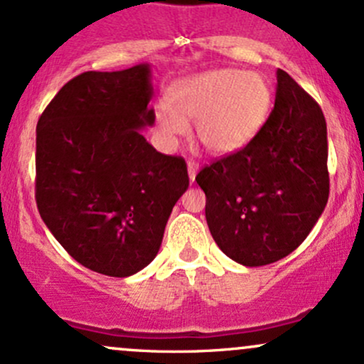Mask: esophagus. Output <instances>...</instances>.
Masks as SVG:
<instances>
[{
  "mask_svg": "<svg viewBox=\"0 0 364 364\" xmlns=\"http://www.w3.org/2000/svg\"><path fill=\"white\" fill-rule=\"evenodd\" d=\"M196 173H198V164L195 161H188V176H190V181H195Z\"/></svg>",
  "mask_w": 364,
  "mask_h": 364,
  "instance_id": "esophagus-1",
  "label": "esophagus"
}]
</instances>
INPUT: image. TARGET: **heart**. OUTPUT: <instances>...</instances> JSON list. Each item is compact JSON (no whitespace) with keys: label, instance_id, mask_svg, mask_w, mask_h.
I'll use <instances>...</instances> for the list:
<instances>
[{"label":"heart","instance_id":"b5f03b06","mask_svg":"<svg viewBox=\"0 0 364 364\" xmlns=\"http://www.w3.org/2000/svg\"><path fill=\"white\" fill-rule=\"evenodd\" d=\"M272 87L257 72L217 68L193 75L171 89L169 102H159L161 135L173 141L195 119V136L215 156L240 152L260 133L272 109Z\"/></svg>","mask_w":364,"mask_h":364}]
</instances>
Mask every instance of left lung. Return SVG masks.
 I'll list each match as a JSON object with an SVG mask.
<instances>
[{
  "mask_svg": "<svg viewBox=\"0 0 364 364\" xmlns=\"http://www.w3.org/2000/svg\"><path fill=\"white\" fill-rule=\"evenodd\" d=\"M327 156L320 106L277 70L274 109L260 133L195 178L205 191L217 246L245 267L269 265L294 252L327 205Z\"/></svg>",
  "mask_w": 364,
  "mask_h": 364,
  "instance_id": "left-lung-1",
  "label": "left lung"
}]
</instances>
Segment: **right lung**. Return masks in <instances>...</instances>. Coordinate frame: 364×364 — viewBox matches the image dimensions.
Wrapping results in <instances>:
<instances>
[{
    "mask_svg": "<svg viewBox=\"0 0 364 364\" xmlns=\"http://www.w3.org/2000/svg\"><path fill=\"white\" fill-rule=\"evenodd\" d=\"M149 63L85 72L54 95L37 123L36 202L44 224L78 263L109 277L156 258L186 191L183 157L141 135L156 123Z\"/></svg>",
    "mask_w": 364,
    "mask_h": 364,
    "instance_id": "add662e5",
    "label": "right lung"
}]
</instances>
